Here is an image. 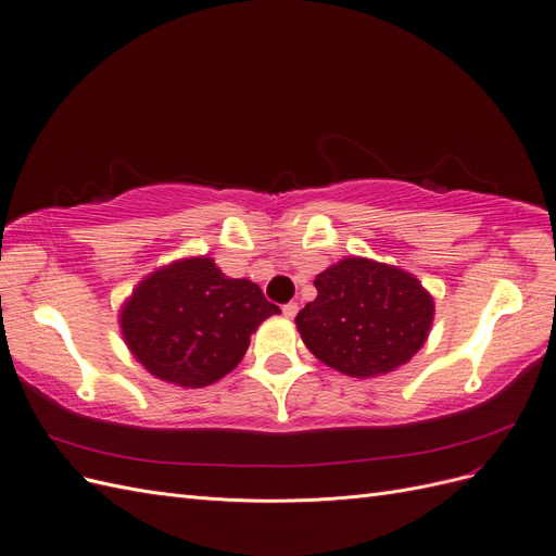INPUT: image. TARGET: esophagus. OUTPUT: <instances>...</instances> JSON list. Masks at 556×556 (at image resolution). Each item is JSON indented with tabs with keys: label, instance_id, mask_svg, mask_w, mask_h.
I'll use <instances>...</instances> for the list:
<instances>
[{
	"label": "esophagus",
	"instance_id": "1",
	"mask_svg": "<svg viewBox=\"0 0 556 556\" xmlns=\"http://www.w3.org/2000/svg\"><path fill=\"white\" fill-rule=\"evenodd\" d=\"M296 313H299V306H296V304H285V306H282V315L288 317V319H292Z\"/></svg>",
	"mask_w": 556,
	"mask_h": 556
}]
</instances>
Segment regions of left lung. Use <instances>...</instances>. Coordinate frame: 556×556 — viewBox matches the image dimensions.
Here are the masks:
<instances>
[{
	"label": "left lung",
	"mask_w": 556,
	"mask_h": 556,
	"mask_svg": "<svg viewBox=\"0 0 556 556\" xmlns=\"http://www.w3.org/2000/svg\"><path fill=\"white\" fill-rule=\"evenodd\" d=\"M317 296L296 315L301 341L350 378H376L408 364L429 339L433 296L410 271L343 257L315 280Z\"/></svg>",
	"instance_id": "left-lung-1"
}]
</instances>
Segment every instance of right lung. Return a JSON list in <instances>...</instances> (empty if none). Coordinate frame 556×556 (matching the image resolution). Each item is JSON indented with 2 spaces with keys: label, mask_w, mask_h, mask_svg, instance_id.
<instances>
[{
  "label": "right lung",
  "mask_w": 556,
  "mask_h": 556,
  "mask_svg": "<svg viewBox=\"0 0 556 556\" xmlns=\"http://www.w3.org/2000/svg\"><path fill=\"white\" fill-rule=\"evenodd\" d=\"M278 313L260 285L229 278L213 257L197 255L148 274L125 299L117 323L150 376L194 390L233 371L250 336Z\"/></svg>",
  "instance_id": "1"
}]
</instances>
